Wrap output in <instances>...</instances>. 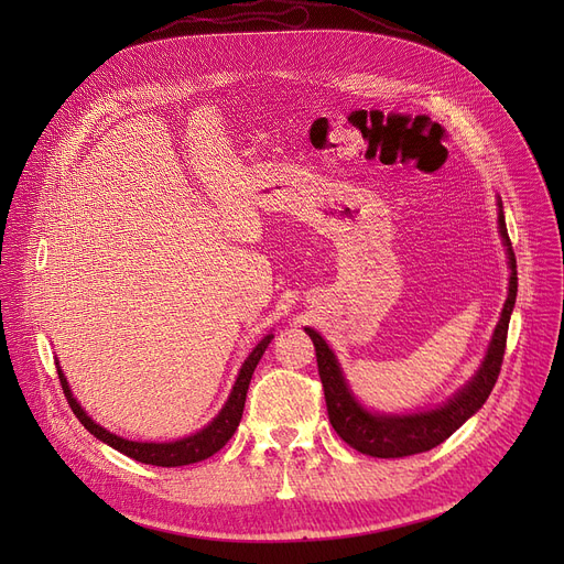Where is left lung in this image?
<instances>
[{
  "label": "left lung",
  "instance_id": "obj_1",
  "mask_svg": "<svg viewBox=\"0 0 564 564\" xmlns=\"http://www.w3.org/2000/svg\"><path fill=\"white\" fill-rule=\"evenodd\" d=\"M498 226L502 242L508 247V258H510V294L508 302L502 306L500 322L496 324L494 338L489 343L487 357L482 361V368L478 375L473 377L466 387L443 406L425 411V413H409V416H377V413L366 411L354 395L349 393L345 377L340 372V366L334 357V351L329 345L324 343V338L306 329L315 345L317 354V372L322 379V389H324V400H327V411H329V423L334 425L336 434L351 446L354 451H359L370 457H381V459H391V457H409L416 453H425L436 448L438 443L446 441L455 430H459L473 413H476L489 398L494 383L500 375L502 366V354H506L508 345V327H510V315L517 302V258L512 251V242L508 235L506 226V215H502V203L498 200Z\"/></svg>",
  "mask_w": 564,
  "mask_h": 564
}]
</instances>
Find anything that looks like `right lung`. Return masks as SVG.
<instances>
[{"label":"right lung","instance_id":"obj_1","mask_svg":"<svg viewBox=\"0 0 564 564\" xmlns=\"http://www.w3.org/2000/svg\"><path fill=\"white\" fill-rule=\"evenodd\" d=\"M272 334L264 336L256 349L249 354V359L245 361L240 375H237V381L235 387L230 391V398L228 402L224 404V409L219 411V416L203 427L200 432H196L194 436H187V438H181V441H173V443H139V441H128V438H121L116 436L111 432H107L105 427H100L98 423H94L91 419L86 416V411L77 404V400L73 398L70 389H68V381L62 372V368H56L58 372V381H62V389L66 393V400L73 409L75 416L79 419V423L91 432L94 436H98L100 441H105L107 446L116 448L118 453H123L141 464H153V466H187V464H196V462H203L207 457H213L215 453H219L228 438L235 434L237 425H240L242 421V411H245V402H247V391H249V381H251V375L260 361V357L264 354L267 345L272 343Z\"/></svg>","mask_w":564,"mask_h":564}]
</instances>
